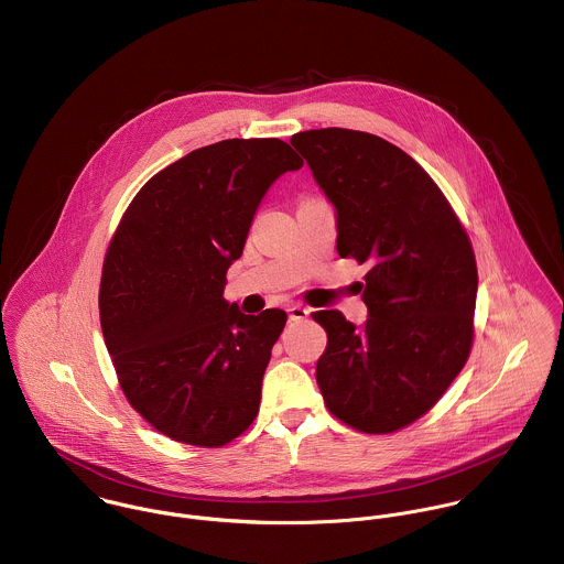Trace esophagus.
<instances>
[{"instance_id": "esophagus-1", "label": "esophagus", "mask_w": 564, "mask_h": 564, "mask_svg": "<svg viewBox=\"0 0 564 564\" xmlns=\"http://www.w3.org/2000/svg\"><path fill=\"white\" fill-rule=\"evenodd\" d=\"M308 315H311V311H308L306 306H302V304L289 306V322H302V319H306Z\"/></svg>"}]
</instances>
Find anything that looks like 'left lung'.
Segmentation results:
<instances>
[{"instance_id":"left-lung-1","label":"left lung","mask_w":564,"mask_h":564,"mask_svg":"<svg viewBox=\"0 0 564 564\" xmlns=\"http://www.w3.org/2000/svg\"><path fill=\"white\" fill-rule=\"evenodd\" d=\"M291 145L336 210L338 256L369 264L367 322L315 313L327 332L323 400L360 432H395L438 402L467 362L478 295L471 242L434 180L393 143L323 128L293 134Z\"/></svg>"}]
</instances>
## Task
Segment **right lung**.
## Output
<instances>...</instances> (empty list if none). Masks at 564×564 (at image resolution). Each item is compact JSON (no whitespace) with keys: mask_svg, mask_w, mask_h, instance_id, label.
Segmentation results:
<instances>
[{"mask_svg":"<svg viewBox=\"0 0 564 564\" xmlns=\"http://www.w3.org/2000/svg\"><path fill=\"white\" fill-rule=\"evenodd\" d=\"M304 161L280 139H228L156 173L108 247L99 319L121 389L164 436L202 447L237 438L258 414L286 313L226 302L269 186Z\"/></svg>","mask_w":564,"mask_h":564,"instance_id":"1","label":"right lung"}]
</instances>
